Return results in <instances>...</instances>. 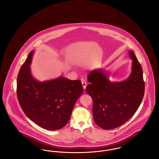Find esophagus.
I'll use <instances>...</instances> for the list:
<instances>
[{"label":"esophagus","mask_w":159,"mask_h":159,"mask_svg":"<svg viewBox=\"0 0 159 159\" xmlns=\"http://www.w3.org/2000/svg\"><path fill=\"white\" fill-rule=\"evenodd\" d=\"M81 83H82V85H83L84 89H85V88L87 87V83H86V81H84V80H82Z\"/></svg>","instance_id":"1"}]
</instances>
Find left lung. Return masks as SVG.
<instances>
[{
    "label": "left lung",
    "instance_id": "left-lung-1",
    "mask_svg": "<svg viewBox=\"0 0 159 159\" xmlns=\"http://www.w3.org/2000/svg\"><path fill=\"white\" fill-rule=\"evenodd\" d=\"M129 54L132 59V72L125 81L111 82L108 72L100 69L93 70L88 76L90 84L86 91L93 99L94 121L103 129H114L125 123L142 102L145 91L142 68L134 52L130 51Z\"/></svg>",
    "mask_w": 159,
    "mask_h": 159
}]
</instances>
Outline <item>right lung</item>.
Instances as JSON below:
<instances>
[{
  "label": "right lung",
  "instance_id": "1",
  "mask_svg": "<svg viewBox=\"0 0 159 159\" xmlns=\"http://www.w3.org/2000/svg\"><path fill=\"white\" fill-rule=\"evenodd\" d=\"M34 50L30 52L20 69L17 94L26 116L43 129L56 130L66 125L76 101L83 92L80 80L63 76L38 81L32 75L30 65Z\"/></svg>",
  "mask_w": 159,
  "mask_h": 159
}]
</instances>
